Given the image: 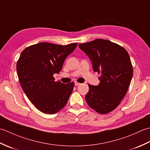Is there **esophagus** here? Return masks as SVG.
Returning a JSON list of instances; mask_svg holds the SVG:
<instances>
[{"instance_id":"esophagus-1","label":"esophagus","mask_w":150,"mask_h":150,"mask_svg":"<svg viewBox=\"0 0 150 150\" xmlns=\"http://www.w3.org/2000/svg\"><path fill=\"white\" fill-rule=\"evenodd\" d=\"M80 84H81L79 83L78 82H75V86H79Z\"/></svg>"}]
</instances>
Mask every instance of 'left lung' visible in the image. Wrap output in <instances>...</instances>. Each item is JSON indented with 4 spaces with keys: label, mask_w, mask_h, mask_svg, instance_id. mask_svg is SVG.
Returning <instances> with one entry per match:
<instances>
[{
    "label": "left lung",
    "mask_w": 150,
    "mask_h": 150,
    "mask_svg": "<svg viewBox=\"0 0 150 150\" xmlns=\"http://www.w3.org/2000/svg\"><path fill=\"white\" fill-rule=\"evenodd\" d=\"M79 47L91 60L93 71L101 73L98 86L88 84L86 101L97 113H109L120 104L131 82L133 67L129 54L123 47L100 39Z\"/></svg>",
    "instance_id": "8db88e82"
}]
</instances>
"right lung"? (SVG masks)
Segmentation results:
<instances>
[{"instance_id": "1", "label": "right lung", "mask_w": 150, "mask_h": 150, "mask_svg": "<svg viewBox=\"0 0 150 150\" xmlns=\"http://www.w3.org/2000/svg\"><path fill=\"white\" fill-rule=\"evenodd\" d=\"M77 46L41 42L21 53L17 64L19 82L28 98L42 112L56 113L68 103L74 82H55L53 75L61 71L64 60Z\"/></svg>"}]
</instances>
